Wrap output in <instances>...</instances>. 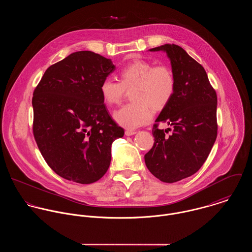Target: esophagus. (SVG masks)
Segmentation results:
<instances>
[{"instance_id":"obj_1","label":"esophagus","mask_w":252,"mask_h":252,"mask_svg":"<svg viewBox=\"0 0 252 252\" xmlns=\"http://www.w3.org/2000/svg\"><path fill=\"white\" fill-rule=\"evenodd\" d=\"M137 132L136 131H132V130H126L125 131V135L126 136H133V135H135Z\"/></svg>"}]
</instances>
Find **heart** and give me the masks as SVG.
<instances>
[{
  "label": "heart",
  "instance_id": "obj_1",
  "mask_svg": "<svg viewBox=\"0 0 252 252\" xmlns=\"http://www.w3.org/2000/svg\"><path fill=\"white\" fill-rule=\"evenodd\" d=\"M119 82L106 78L100 85L104 102L108 106L118 105L126 89H130L133 102L114 112L115 121L129 130L149 122L153 108L156 111L166 108L176 92V76L165 64L154 65L146 60H136L119 71Z\"/></svg>",
  "mask_w": 252,
  "mask_h": 252
}]
</instances>
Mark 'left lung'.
Masks as SVG:
<instances>
[{
    "instance_id": "1",
    "label": "left lung",
    "mask_w": 252,
    "mask_h": 252,
    "mask_svg": "<svg viewBox=\"0 0 252 252\" xmlns=\"http://www.w3.org/2000/svg\"><path fill=\"white\" fill-rule=\"evenodd\" d=\"M166 51L176 76V92L162 109L152 128L154 144L144 155L149 172L158 180L173 183L197 173L207 160L217 136L216 90L204 67L177 44L149 49ZM166 122L173 132L158 126Z\"/></svg>"
}]
</instances>
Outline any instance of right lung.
Masks as SVG:
<instances>
[{"instance_id": "obj_1", "label": "right lung", "mask_w": 252, "mask_h": 252, "mask_svg": "<svg viewBox=\"0 0 252 252\" xmlns=\"http://www.w3.org/2000/svg\"><path fill=\"white\" fill-rule=\"evenodd\" d=\"M115 70L110 59L77 51L51 65L36 85L33 134L47 165L61 178L93 183L107 173L110 147L124 136L108 114L100 85Z\"/></svg>"}]
</instances>
